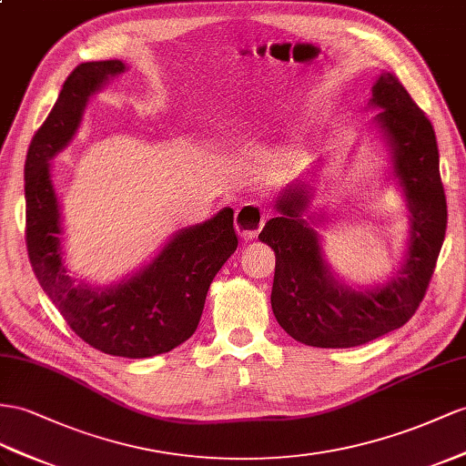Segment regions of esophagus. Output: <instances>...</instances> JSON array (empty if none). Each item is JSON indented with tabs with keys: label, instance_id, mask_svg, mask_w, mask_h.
<instances>
[{
	"label": "esophagus",
	"instance_id": "esophagus-1",
	"mask_svg": "<svg viewBox=\"0 0 466 466\" xmlns=\"http://www.w3.org/2000/svg\"><path fill=\"white\" fill-rule=\"evenodd\" d=\"M266 222V212L256 202H244V205L238 207L236 210V232L242 240H254L258 232L261 230V226Z\"/></svg>",
	"mask_w": 466,
	"mask_h": 466
}]
</instances>
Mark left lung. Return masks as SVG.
I'll return each instance as SVG.
<instances>
[{
  "label": "left lung",
  "mask_w": 466,
  "mask_h": 466,
  "mask_svg": "<svg viewBox=\"0 0 466 466\" xmlns=\"http://www.w3.org/2000/svg\"><path fill=\"white\" fill-rule=\"evenodd\" d=\"M364 110L378 112L372 126L386 143V181L401 190L410 210L400 268L370 288L332 269L320 234L325 210H311L317 165L281 190L273 202L276 218L258 236L276 252L273 315L289 337L317 349L360 347L408 323L445 240L447 202L431 122L390 70L376 76Z\"/></svg>",
  "instance_id": "1"
}]
</instances>
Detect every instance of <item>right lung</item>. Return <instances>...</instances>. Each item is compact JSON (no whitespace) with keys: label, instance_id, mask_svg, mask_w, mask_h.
Segmentation results:
<instances>
[{"label":"right lung","instance_id":"1","mask_svg":"<svg viewBox=\"0 0 466 466\" xmlns=\"http://www.w3.org/2000/svg\"><path fill=\"white\" fill-rule=\"evenodd\" d=\"M122 61L78 65L35 134L25 161L27 249L43 291L76 335L110 356L151 358L193 337L214 276L238 248L234 210L173 232L146 264L119 281L76 279L66 268L65 217L53 159L78 134L90 100L116 76Z\"/></svg>","mask_w":466,"mask_h":466}]
</instances>
